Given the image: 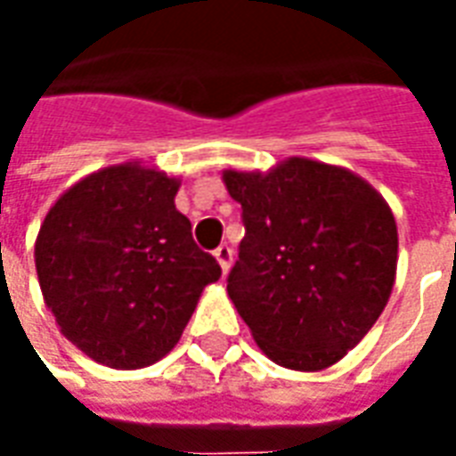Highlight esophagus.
Listing matches in <instances>:
<instances>
[{"label":"esophagus","mask_w":456,"mask_h":456,"mask_svg":"<svg viewBox=\"0 0 456 456\" xmlns=\"http://www.w3.org/2000/svg\"><path fill=\"white\" fill-rule=\"evenodd\" d=\"M232 256H234V254H232V248H229L227 244H222V247L215 251V258H217V264H219V268H222V273H227L229 268H232Z\"/></svg>","instance_id":"1"}]
</instances>
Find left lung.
I'll list each match as a JSON object with an SVG mask.
<instances>
[{
	"mask_svg": "<svg viewBox=\"0 0 456 456\" xmlns=\"http://www.w3.org/2000/svg\"><path fill=\"white\" fill-rule=\"evenodd\" d=\"M247 234L227 293L271 362L322 371L362 342L388 303L398 227L388 202L352 170L281 160L222 170Z\"/></svg>",
	"mask_w": 456,
	"mask_h": 456,
	"instance_id": "obj_1",
	"label": "left lung"
}]
</instances>
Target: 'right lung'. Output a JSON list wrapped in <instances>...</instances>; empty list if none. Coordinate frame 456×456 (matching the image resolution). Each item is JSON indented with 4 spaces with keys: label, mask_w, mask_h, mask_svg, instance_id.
Segmentation results:
<instances>
[{
    "label": "right lung",
    "mask_w": 456,
    "mask_h": 456,
    "mask_svg": "<svg viewBox=\"0 0 456 456\" xmlns=\"http://www.w3.org/2000/svg\"><path fill=\"white\" fill-rule=\"evenodd\" d=\"M180 178L126 160L85 175L48 209L36 273L65 339L110 369H143L178 344L222 268L175 209Z\"/></svg>",
    "instance_id": "add662e5"
}]
</instances>
